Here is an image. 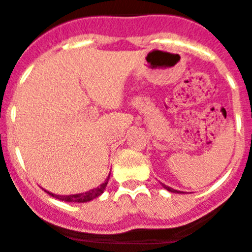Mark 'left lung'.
<instances>
[{"label": "left lung", "instance_id": "8db88e82", "mask_svg": "<svg viewBox=\"0 0 252 252\" xmlns=\"http://www.w3.org/2000/svg\"><path fill=\"white\" fill-rule=\"evenodd\" d=\"M162 187H164V188H165L166 190H169V192H173V193H179V192H178V190H175V189H173V188H170V187L165 186V184H162Z\"/></svg>", "mask_w": 252, "mask_h": 252}]
</instances>
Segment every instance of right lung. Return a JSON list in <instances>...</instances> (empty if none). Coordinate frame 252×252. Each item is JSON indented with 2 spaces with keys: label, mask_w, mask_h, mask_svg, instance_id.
Returning <instances> with one entry per match:
<instances>
[{
  "label": "right lung",
  "mask_w": 252,
  "mask_h": 252,
  "mask_svg": "<svg viewBox=\"0 0 252 252\" xmlns=\"http://www.w3.org/2000/svg\"><path fill=\"white\" fill-rule=\"evenodd\" d=\"M108 179H110V175L106 179L104 183H102L101 186L97 187V188L92 189V190H88V192L84 193H79V194H72V195H59V194H53V193L48 192L51 197L57 198L59 201H64V202H74V203H84V202H90L94 198H97L98 195H101L103 193L104 188H106L107 183H108Z\"/></svg>",
  "instance_id": "obj_1"
}]
</instances>
